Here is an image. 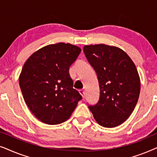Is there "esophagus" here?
<instances>
[{
    "mask_svg": "<svg viewBox=\"0 0 157 157\" xmlns=\"http://www.w3.org/2000/svg\"><path fill=\"white\" fill-rule=\"evenodd\" d=\"M79 93H80L81 95L82 96L83 98L85 97V91H84V90H83V89H80V90H79Z\"/></svg>",
    "mask_w": 157,
    "mask_h": 157,
    "instance_id": "esophagus-1",
    "label": "esophagus"
}]
</instances>
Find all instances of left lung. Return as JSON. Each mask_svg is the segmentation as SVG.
<instances>
[{"instance_id":"1","label":"left lung","mask_w":157,"mask_h":157,"mask_svg":"<svg viewBox=\"0 0 157 157\" xmlns=\"http://www.w3.org/2000/svg\"><path fill=\"white\" fill-rule=\"evenodd\" d=\"M83 53L97 75L100 95L89 109L99 125L112 128L132 114L140 93L136 66L123 50L105 44L85 46Z\"/></svg>"}]
</instances>
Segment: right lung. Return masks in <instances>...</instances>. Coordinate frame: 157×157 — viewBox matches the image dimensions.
<instances>
[{
    "label": "right lung",
    "mask_w": 157,
    "mask_h": 157,
    "mask_svg": "<svg viewBox=\"0 0 157 157\" xmlns=\"http://www.w3.org/2000/svg\"><path fill=\"white\" fill-rule=\"evenodd\" d=\"M81 49L70 44L48 45L33 53L19 77L23 98L43 123L56 125L71 117L82 96L73 88L69 67Z\"/></svg>",
    "instance_id": "obj_1"
}]
</instances>
